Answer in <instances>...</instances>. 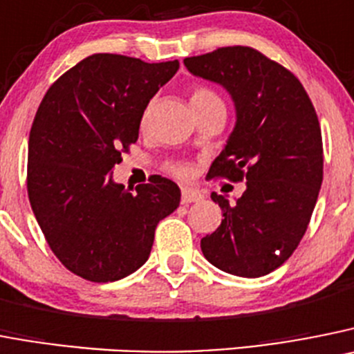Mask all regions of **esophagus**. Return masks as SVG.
I'll return each instance as SVG.
<instances>
[{"label":"esophagus","mask_w":354,"mask_h":354,"mask_svg":"<svg viewBox=\"0 0 354 354\" xmlns=\"http://www.w3.org/2000/svg\"><path fill=\"white\" fill-rule=\"evenodd\" d=\"M202 198H203V194L200 193V191L191 189V187H184V189H183V198H180V202H183L184 205H189V203L200 202V200H202Z\"/></svg>","instance_id":"obj_1"}]
</instances>
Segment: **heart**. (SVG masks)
<instances>
[{
	"instance_id": "b5f03b06",
	"label": "heart",
	"mask_w": 354,
	"mask_h": 354,
	"mask_svg": "<svg viewBox=\"0 0 354 354\" xmlns=\"http://www.w3.org/2000/svg\"><path fill=\"white\" fill-rule=\"evenodd\" d=\"M214 103H223L221 98L214 93L212 89L205 86H196L191 91V106H203V105H214ZM170 171L177 177H187L189 175V168L186 165H171Z\"/></svg>"
}]
</instances>
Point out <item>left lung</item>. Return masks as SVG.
I'll use <instances>...</instances> for the list:
<instances>
[{
    "mask_svg": "<svg viewBox=\"0 0 354 354\" xmlns=\"http://www.w3.org/2000/svg\"><path fill=\"white\" fill-rule=\"evenodd\" d=\"M184 64L235 103V128L207 177L245 179L235 205L210 194L225 219L200 242L203 256L239 277L270 274L302 241L323 183L316 110L300 80L256 48L221 47Z\"/></svg>",
    "mask_w": 354,
    "mask_h": 354,
    "instance_id": "8db88e82",
    "label": "left lung"
}]
</instances>
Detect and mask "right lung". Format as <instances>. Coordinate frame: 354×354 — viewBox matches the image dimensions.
Returning a JSON list of instances; mask_svg holds the SVG:
<instances>
[{"instance_id": "right-lung-1", "label": "right lung", "mask_w": 354, "mask_h": 354, "mask_svg": "<svg viewBox=\"0 0 354 354\" xmlns=\"http://www.w3.org/2000/svg\"><path fill=\"white\" fill-rule=\"evenodd\" d=\"M179 61L93 54L48 87L28 147V196L52 252L93 283L119 281L147 261L154 232L180 202L161 175L135 193L113 183L121 152L138 140L152 96Z\"/></svg>"}]
</instances>
